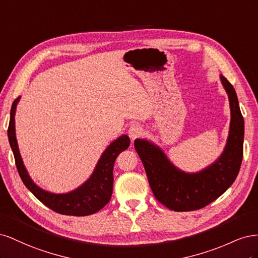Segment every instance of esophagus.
<instances>
[{"label": "esophagus", "mask_w": 258, "mask_h": 258, "mask_svg": "<svg viewBox=\"0 0 258 258\" xmlns=\"http://www.w3.org/2000/svg\"><path fill=\"white\" fill-rule=\"evenodd\" d=\"M128 134H129V137L131 138V140H136L137 138H139L143 134V129L141 126H140V124L134 123L130 126V128L128 130Z\"/></svg>", "instance_id": "1"}]
</instances>
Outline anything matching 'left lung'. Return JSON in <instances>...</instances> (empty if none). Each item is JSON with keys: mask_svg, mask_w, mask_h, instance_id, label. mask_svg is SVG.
Masks as SVG:
<instances>
[{"mask_svg": "<svg viewBox=\"0 0 258 258\" xmlns=\"http://www.w3.org/2000/svg\"><path fill=\"white\" fill-rule=\"evenodd\" d=\"M230 105V127L224 152L216 161L196 173L176 168L160 147L143 139L135 141L148 183L155 198L176 212L205 208L227 190L239 173L243 157L244 120L237 93L232 85L221 75Z\"/></svg>", "mask_w": 258, "mask_h": 258, "instance_id": "obj_1", "label": "left lung"}]
</instances>
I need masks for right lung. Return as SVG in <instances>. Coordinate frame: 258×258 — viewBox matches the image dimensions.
<instances>
[{
	"instance_id": "obj_1",
	"label": "right lung",
	"mask_w": 258,
	"mask_h": 258,
	"mask_svg": "<svg viewBox=\"0 0 258 258\" xmlns=\"http://www.w3.org/2000/svg\"><path fill=\"white\" fill-rule=\"evenodd\" d=\"M19 98L13 102L11 108V119L9 124V141L14 153L15 161L18 173L23 184L40 200L42 204L52 211L64 215L86 216L98 212L108 204L113 192V168L114 162L121 152L127 150L130 145V139L123 135L115 140L101 155L90 177L79 188L67 194H52L38 187L30 177L28 171L23 165L15 131V113L19 102Z\"/></svg>"
}]
</instances>
